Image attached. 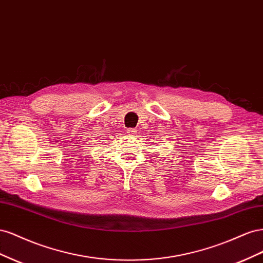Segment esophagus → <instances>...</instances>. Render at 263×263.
<instances>
[{"label":"esophagus","mask_w":263,"mask_h":263,"mask_svg":"<svg viewBox=\"0 0 263 263\" xmlns=\"http://www.w3.org/2000/svg\"><path fill=\"white\" fill-rule=\"evenodd\" d=\"M127 134H128L129 136H134L135 134H137V130L134 129V128H128V129H127Z\"/></svg>","instance_id":"obj_1"}]
</instances>
